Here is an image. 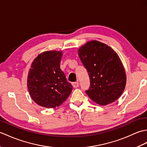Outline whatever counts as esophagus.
Returning <instances> with one entry per match:
<instances>
[{
    "label": "esophagus",
    "mask_w": 147,
    "mask_h": 147,
    "mask_svg": "<svg viewBox=\"0 0 147 147\" xmlns=\"http://www.w3.org/2000/svg\"><path fill=\"white\" fill-rule=\"evenodd\" d=\"M72 85H73L74 88H77V87L79 86V83L78 82H73L72 83Z\"/></svg>",
    "instance_id": "obj_1"
}]
</instances>
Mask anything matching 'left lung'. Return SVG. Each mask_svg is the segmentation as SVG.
<instances>
[{
  "mask_svg": "<svg viewBox=\"0 0 147 147\" xmlns=\"http://www.w3.org/2000/svg\"><path fill=\"white\" fill-rule=\"evenodd\" d=\"M78 54L89 74L90 86L86 91L89 97L101 105L119 98L126 76L117 53L105 43L92 40L81 47Z\"/></svg>",
  "mask_w": 147,
  "mask_h": 147,
  "instance_id": "left-lung-1",
  "label": "left lung"
}]
</instances>
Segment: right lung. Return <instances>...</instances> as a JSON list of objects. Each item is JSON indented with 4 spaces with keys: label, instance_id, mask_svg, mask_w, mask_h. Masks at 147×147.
Segmentation results:
<instances>
[{
    "label": "right lung",
    "instance_id": "add662e5",
    "mask_svg": "<svg viewBox=\"0 0 147 147\" xmlns=\"http://www.w3.org/2000/svg\"><path fill=\"white\" fill-rule=\"evenodd\" d=\"M62 57V52L46 51L39 54L31 66L28 89L33 101L42 107H58L73 90L60 68Z\"/></svg>",
    "mask_w": 147,
    "mask_h": 147
}]
</instances>
